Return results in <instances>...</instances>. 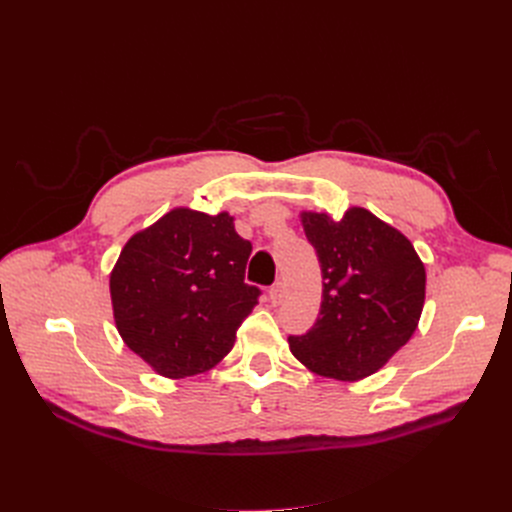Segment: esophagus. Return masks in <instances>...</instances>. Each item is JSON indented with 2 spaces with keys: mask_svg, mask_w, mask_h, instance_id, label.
<instances>
[{
  "mask_svg": "<svg viewBox=\"0 0 512 512\" xmlns=\"http://www.w3.org/2000/svg\"><path fill=\"white\" fill-rule=\"evenodd\" d=\"M284 284L282 282H276L272 288H270V301L274 303V305H280L282 301H284Z\"/></svg>",
  "mask_w": 512,
  "mask_h": 512,
  "instance_id": "1",
  "label": "esophagus"
}]
</instances>
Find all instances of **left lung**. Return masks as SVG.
<instances>
[{"label": "left lung", "mask_w": 512, "mask_h": 512, "mask_svg": "<svg viewBox=\"0 0 512 512\" xmlns=\"http://www.w3.org/2000/svg\"><path fill=\"white\" fill-rule=\"evenodd\" d=\"M301 222L324 290L313 328L288 336L290 351L324 378L363 380L417 330L425 267L405 234L363 207H351L338 222L303 211Z\"/></svg>", "instance_id": "left-lung-1"}]
</instances>
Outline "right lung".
I'll list each match as a JSON object with an SVG mask.
<instances>
[{
    "mask_svg": "<svg viewBox=\"0 0 512 512\" xmlns=\"http://www.w3.org/2000/svg\"><path fill=\"white\" fill-rule=\"evenodd\" d=\"M226 211L172 209L134 234L110 292L116 328L157 373L178 380L220 363L261 290L245 282L253 251Z\"/></svg>",
    "mask_w": 512,
    "mask_h": 512,
    "instance_id": "obj_1",
    "label": "right lung"
}]
</instances>
